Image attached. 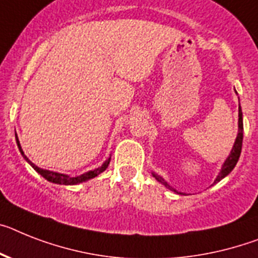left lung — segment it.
<instances>
[{
	"label": "left lung",
	"mask_w": 258,
	"mask_h": 258,
	"mask_svg": "<svg viewBox=\"0 0 258 258\" xmlns=\"http://www.w3.org/2000/svg\"><path fill=\"white\" fill-rule=\"evenodd\" d=\"M243 130H244V127H243V112H241V107H240V105H239V133H237V136H236V140H235V144H233V147H232V151H231L229 156L227 157V160L224 161V164L222 165L220 173L218 174V177H216V179L214 181V183L219 182V181H222L224 177L228 176L229 173L232 172V169L236 166L237 161H239L240 153H241V147H243ZM152 176L155 177V178L157 179L159 182H161L162 185H165L169 190L177 192V194H182L181 191H177L176 189H173L172 186L166 182L165 179L162 178L161 176L156 174V173H152Z\"/></svg>",
	"instance_id": "obj_1"
}]
</instances>
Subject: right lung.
<instances>
[{
    "label": "right lung",
    "mask_w": 258,
    "mask_h": 258,
    "mask_svg": "<svg viewBox=\"0 0 258 258\" xmlns=\"http://www.w3.org/2000/svg\"><path fill=\"white\" fill-rule=\"evenodd\" d=\"M15 139H17V144H18L19 152L22 153V156L25 157L26 161L29 162L30 165H31L32 168H34V169H35L39 174H40V176L44 177L47 181H49V182H53V183H59V185H77V183L85 182V181H88V179L94 178V177H97L102 172H105L106 168H107L110 164V157H109V159L106 160L102 165L99 166V168H97V169L89 170V172L84 173V174H81V176H76V177L68 176V174H62V173L52 172V170H45V169H42V168H39V166H36L34 162H31L29 159H27V157H26L25 153H23V151H22V148H21V144H19V140H18V138H17V134H15Z\"/></svg>",
    "instance_id": "obj_1"
}]
</instances>
